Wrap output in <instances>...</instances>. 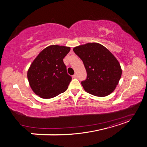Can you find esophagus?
<instances>
[{"label": "esophagus", "instance_id": "obj_1", "mask_svg": "<svg viewBox=\"0 0 147 147\" xmlns=\"http://www.w3.org/2000/svg\"><path fill=\"white\" fill-rule=\"evenodd\" d=\"M72 77H73L74 78H77V74H74Z\"/></svg>", "mask_w": 147, "mask_h": 147}]
</instances>
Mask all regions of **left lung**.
<instances>
[{"label": "left lung", "instance_id": "1", "mask_svg": "<svg viewBox=\"0 0 147 147\" xmlns=\"http://www.w3.org/2000/svg\"><path fill=\"white\" fill-rule=\"evenodd\" d=\"M73 50L84 64L87 73L82 84L87 92L98 97L111 94L118 85L122 70L112 53L97 43H88Z\"/></svg>", "mask_w": 147, "mask_h": 147}]
</instances>
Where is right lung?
Returning <instances> with one entry per match:
<instances>
[{"instance_id": "1", "label": "right lung", "mask_w": 147, "mask_h": 147, "mask_svg": "<svg viewBox=\"0 0 147 147\" xmlns=\"http://www.w3.org/2000/svg\"><path fill=\"white\" fill-rule=\"evenodd\" d=\"M70 50V47L50 45L34 60L28 71V78L35 94L50 99L67 90L72 77L67 72L63 59Z\"/></svg>"}]
</instances>
